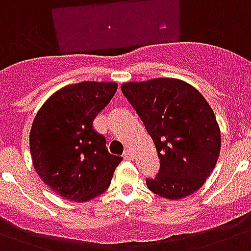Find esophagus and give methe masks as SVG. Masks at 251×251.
Returning a JSON list of instances; mask_svg holds the SVG:
<instances>
[{"label": "esophagus", "instance_id": "1", "mask_svg": "<svg viewBox=\"0 0 251 251\" xmlns=\"http://www.w3.org/2000/svg\"><path fill=\"white\" fill-rule=\"evenodd\" d=\"M124 157H125L126 160H133L134 155H133V152L130 151V150H126L125 152H124Z\"/></svg>", "mask_w": 251, "mask_h": 251}]
</instances>
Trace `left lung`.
Wrapping results in <instances>:
<instances>
[{
    "label": "left lung",
    "mask_w": 251,
    "mask_h": 251,
    "mask_svg": "<svg viewBox=\"0 0 251 251\" xmlns=\"http://www.w3.org/2000/svg\"><path fill=\"white\" fill-rule=\"evenodd\" d=\"M121 90L160 157L157 175L146 178L147 187L172 201L195 193L214 171L222 147L210 104L194 87L173 78L130 82Z\"/></svg>",
    "instance_id": "1"
}]
</instances>
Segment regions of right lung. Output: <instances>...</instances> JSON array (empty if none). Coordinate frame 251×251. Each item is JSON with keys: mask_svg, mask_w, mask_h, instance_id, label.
<instances>
[{"mask_svg": "<svg viewBox=\"0 0 251 251\" xmlns=\"http://www.w3.org/2000/svg\"><path fill=\"white\" fill-rule=\"evenodd\" d=\"M117 83L80 82L61 88L43 104L29 133L33 167L57 195L86 202L109 187L122 161L110 155L94 120L113 98Z\"/></svg>", "mask_w": 251, "mask_h": 251, "instance_id": "right-lung-1", "label": "right lung"}]
</instances>
